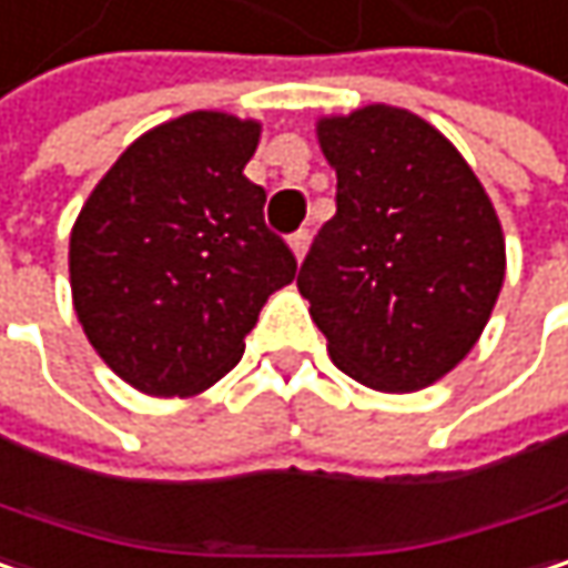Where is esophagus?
I'll return each mask as SVG.
<instances>
[{
  "mask_svg": "<svg viewBox=\"0 0 568 568\" xmlns=\"http://www.w3.org/2000/svg\"><path fill=\"white\" fill-rule=\"evenodd\" d=\"M307 245H311V232H307V229H301V232H294V235H291V251H294V257H297V261H304Z\"/></svg>",
  "mask_w": 568,
  "mask_h": 568,
  "instance_id": "34e87169",
  "label": "esophagus"
}]
</instances>
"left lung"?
<instances>
[{"label": "left lung", "mask_w": 568, "mask_h": 568, "mask_svg": "<svg viewBox=\"0 0 568 568\" xmlns=\"http://www.w3.org/2000/svg\"><path fill=\"white\" fill-rule=\"evenodd\" d=\"M317 140L336 170V215L297 287L349 379L425 389L490 320L507 271L500 219L452 140L402 106L320 116Z\"/></svg>", "instance_id": "8db88e82"}]
</instances>
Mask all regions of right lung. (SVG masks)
<instances>
[{"label": "right lung", "instance_id": "add662e5", "mask_svg": "<svg viewBox=\"0 0 568 568\" xmlns=\"http://www.w3.org/2000/svg\"><path fill=\"white\" fill-rule=\"evenodd\" d=\"M257 140V120L222 110L160 123L120 153L71 229L74 314L133 389L182 398L219 383L297 274L245 176Z\"/></svg>", "mask_w": 568, "mask_h": 568}]
</instances>
